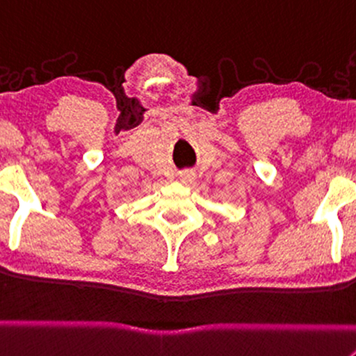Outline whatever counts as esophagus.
Returning <instances> with one entry per match:
<instances>
[{"label":"esophagus","instance_id":"obj_1","mask_svg":"<svg viewBox=\"0 0 356 356\" xmlns=\"http://www.w3.org/2000/svg\"><path fill=\"white\" fill-rule=\"evenodd\" d=\"M181 179H182V182H191L192 179H194V172H182Z\"/></svg>","mask_w":356,"mask_h":356}]
</instances>
